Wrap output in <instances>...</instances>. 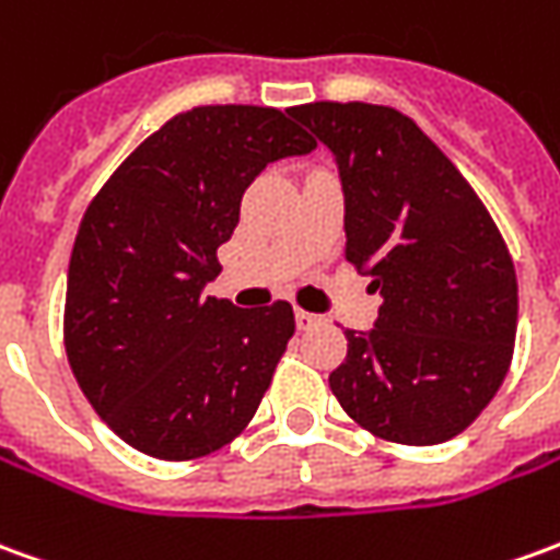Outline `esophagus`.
I'll return each instance as SVG.
<instances>
[{
	"label": "esophagus",
	"instance_id": "esophagus-1",
	"mask_svg": "<svg viewBox=\"0 0 560 560\" xmlns=\"http://www.w3.org/2000/svg\"><path fill=\"white\" fill-rule=\"evenodd\" d=\"M293 318H296V327H300V330H308V327H315V324L320 320L315 312H306V308H296V312H293Z\"/></svg>",
	"mask_w": 560,
	"mask_h": 560
}]
</instances>
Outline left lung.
<instances>
[{
	"label": "left lung",
	"instance_id": "left-lung-1",
	"mask_svg": "<svg viewBox=\"0 0 560 560\" xmlns=\"http://www.w3.org/2000/svg\"><path fill=\"white\" fill-rule=\"evenodd\" d=\"M327 144L346 199V257L373 276V330H346L339 406L382 440L436 445L506 378L518 284L491 214L412 117L388 105L291 108Z\"/></svg>",
	"mask_w": 560,
	"mask_h": 560
}]
</instances>
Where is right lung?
Segmentation results:
<instances>
[{"mask_svg":"<svg viewBox=\"0 0 560 560\" xmlns=\"http://www.w3.org/2000/svg\"><path fill=\"white\" fill-rule=\"evenodd\" d=\"M291 112L202 105L148 136L90 202L66 281V354L96 416L160 460L240 436L293 336L291 303L206 296L269 163L315 142Z\"/></svg>","mask_w":560,"mask_h":560,"instance_id":"obj_1","label":"right lung"}]
</instances>
